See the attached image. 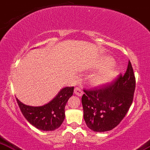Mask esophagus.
<instances>
[{
    "instance_id": "esophagus-1",
    "label": "esophagus",
    "mask_w": 150,
    "mask_h": 150,
    "mask_svg": "<svg viewBox=\"0 0 150 150\" xmlns=\"http://www.w3.org/2000/svg\"><path fill=\"white\" fill-rule=\"evenodd\" d=\"M74 93L78 96H82L83 91L79 88V87H76V88H75V89H74Z\"/></svg>"
}]
</instances>
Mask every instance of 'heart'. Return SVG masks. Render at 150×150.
<instances>
[{
  "mask_svg": "<svg viewBox=\"0 0 150 150\" xmlns=\"http://www.w3.org/2000/svg\"><path fill=\"white\" fill-rule=\"evenodd\" d=\"M96 68H100L91 75L90 83L93 86H101L113 81L118 75L120 69L110 57L100 59L96 64Z\"/></svg>",
  "mask_w": 150,
  "mask_h": 150,
  "instance_id": "obj_1",
  "label": "heart"
}]
</instances>
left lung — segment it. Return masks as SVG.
Instances as JSON below:
<instances>
[{
	"instance_id": "1",
	"label": "left lung",
	"mask_w": 150,
	"mask_h": 150,
	"mask_svg": "<svg viewBox=\"0 0 150 150\" xmlns=\"http://www.w3.org/2000/svg\"><path fill=\"white\" fill-rule=\"evenodd\" d=\"M136 80L129 61L125 75L103 88L84 90L81 98L84 119L94 132H104L115 128L121 122L132 104Z\"/></svg>"
}]
</instances>
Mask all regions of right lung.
<instances>
[{
    "label": "right lung",
    "instance_id": "add662e5",
    "mask_svg": "<svg viewBox=\"0 0 150 150\" xmlns=\"http://www.w3.org/2000/svg\"><path fill=\"white\" fill-rule=\"evenodd\" d=\"M73 90V86L64 87L51 101L40 107L24 105L18 98L16 101L23 115L32 125L41 131H54L64 122L65 106Z\"/></svg>",
    "mask_w": 150,
    "mask_h": 150
}]
</instances>
